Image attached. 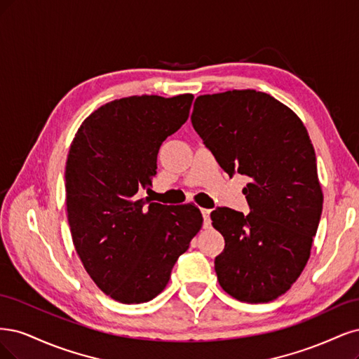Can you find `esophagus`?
<instances>
[{"mask_svg": "<svg viewBox=\"0 0 359 359\" xmlns=\"http://www.w3.org/2000/svg\"><path fill=\"white\" fill-rule=\"evenodd\" d=\"M210 212L209 209H201V215H203V219H204V226L209 228L210 226Z\"/></svg>", "mask_w": 359, "mask_h": 359, "instance_id": "esophagus-1", "label": "esophagus"}]
</instances>
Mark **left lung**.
Masks as SVG:
<instances>
[{
	"mask_svg": "<svg viewBox=\"0 0 359 359\" xmlns=\"http://www.w3.org/2000/svg\"><path fill=\"white\" fill-rule=\"evenodd\" d=\"M191 122L229 177L250 179L243 189L249 215L228 207L210 215L225 238L215 258L219 285L240 302H273L304 270L322 215L306 126L285 104L253 89L198 97Z\"/></svg>",
	"mask_w": 359,
	"mask_h": 359,
	"instance_id": "left-lung-1",
	"label": "left lung"
}]
</instances>
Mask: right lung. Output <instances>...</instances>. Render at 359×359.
Returning <instances> with one entry per match:
<instances>
[{"label": "right lung", "mask_w": 359, "mask_h": 359, "mask_svg": "<svg viewBox=\"0 0 359 359\" xmlns=\"http://www.w3.org/2000/svg\"><path fill=\"white\" fill-rule=\"evenodd\" d=\"M194 95L104 104L80 125L65 165L67 213L77 255L101 291L150 302L203 225L194 204L137 200L152 187L158 150L188 121Z\"/></svg>", "instance_id": "right-lung-1"}]
</instances>
